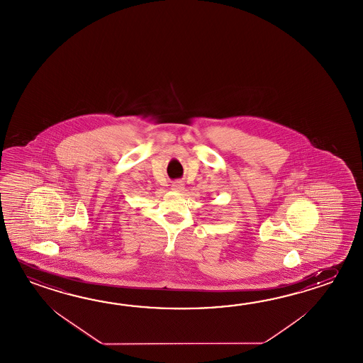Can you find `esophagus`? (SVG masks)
I'll list each match as a JSON object with an SVG mask.
<instances>
[{"label":"esophagus","mask_w":363,"mask_h":363,"mask_svg":"<svg viewBox=\"0 0 363 363\" xmlns=\"http://www.w3.org/2000/svg\"><path fill=\"white\" fill-rule=\"evenodd\" d=\"M185 189V185L182 184V182H179V181H177V182H174L173 185H172V190H174V191H178V193H181L182 190Z\"/></svg>","instance_id":"1"}]
</instances>
